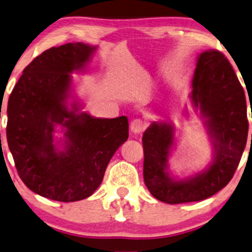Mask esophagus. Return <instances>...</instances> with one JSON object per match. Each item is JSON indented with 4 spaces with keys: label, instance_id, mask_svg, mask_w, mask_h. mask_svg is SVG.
I'll return each mask as SVG.
<instances>
[{
    "label": "esophagus",
    "instance_id": "34e87169",
    "mask_svg": "<svg viewBox=\"0 0 252 252\" xmlns=\"http://www.w3.org/2000/svg\"><path fill=\"white\" fill-rule=\"evenodd\" d=\"M143 129H145V123H143L141 119H134L133 122L130 123V130H132L134 134H140Z\"/></svg>",
    "mask_w": 252,
    "mask_h": 252
}]
</instances>
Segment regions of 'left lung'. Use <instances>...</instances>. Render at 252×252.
<instances>
[{
    "label": "left lung",
    "instance_id": "left-lung-1",
    "mask_svg": "<svg viewBox=\"0 0 252 252\" xmlns=\"http://www.w3.org/2000/svg\"><path fill=\"white\" fill-rule=\"evenodd\" d=\"M190 98L214 148L213 161L204 171L184 179L170 176L168 158L175 140L171 124L153 123L142 136L145 184L156 199L171 205L204 200L223 189L233 178L247 145L246 94L221 52L199 54Z\"/></svg>",
    "mask_w": 252,
    "mask_h": 252
}]
</instances>
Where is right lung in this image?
<instances>
[{
	"mask_svg": "<svg viewBox=\"0 0 252 252\" xmlns=\"http://www.w3.org/2000/svg\"><path fill=\"white\" fill-rule=\"evenodd\" d=\"M96 46L69 42L34 58L10 94L6 140L23 183L41 197L70 202L90 197L117 149L128 139V120L94 118L68 109L71 73L86 68ZM66 127L64 150L54 127Z\"/></svg>",
	"mask_w": 252,
	"mask_h": 252,
	"instance_id": "add662e5",
	"label": "right lung"
}]
</instances>
